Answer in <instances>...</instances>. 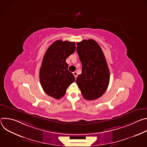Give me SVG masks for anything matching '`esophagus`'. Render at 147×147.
Wrapping results in <instances>:
<instances>
[{
	"mask_svg": "<svg viewBox=\"0 0 147 147\" xmlns=\"http://www.w3.org/2000/svg\"><path fill=\"white\" fill-rule=\"evenodd\" d=\"M73 74H74V76L75 78H76L77 77V73L76 71H74V72H73Z\"/></svg>",
	"mask_w": 147,
	"mask_h": 147,
	"instance_id": "esophagus-1",
	"label": "esophagus"
}]
</instances>
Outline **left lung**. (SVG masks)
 I'll use <instances>...</instances> for the list:
<instances>
[{
  "label": "left lung",
  "mask_w": 147,
  "mask_h": 147,
  "mask_svg": "<svg viewBox=\"0 0 147 147\" xmlns=\"http://www.w3.org/2000/svg\"><path fill=\"white\" fill-rule=\"evenodd\" d=\"M77 52L82 65V72L76 84L83 98L94 100L100 97L108 88L110 73L100 46L94 39L77 43Z\"/></svg>",
  "instance_id": "8db88e82"
}]
</instances>
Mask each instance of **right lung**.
<instances>
[{
  "mask_svg": "<svg viewBox=\"0 0 147 147\" xmlns=\"http://www.w3.org/2000/svg\"><path fill=\"white\" fill-rule=\"evenodd\" d=\"M75 42L57 40L48 48L39 71V80L44 92L59 99L63 97L68 87L75 81L68 70L66 59L76 50Z\"/></svg>",
  "mask_w": 147,
  "mask_h": 147,
  "instance_id": "obj_1",
  "label": "right lung"
}]
</instances>
